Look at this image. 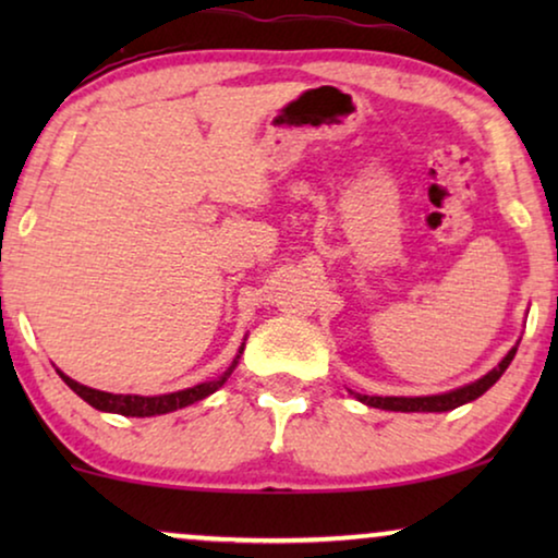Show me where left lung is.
I'll list each match as a JSON object with an SVG mask.
<instances>
[{
  "mask_svg": "<svg viewBox=\"0 0 558 558\" xmlns=\"http://www.w3.org/2000/svg\"><path fill=\"white\" fill-rule=\"evenodd\" d=\"M518 345H521V340H518L515 345L508 350L506 357H502V361L495 365L493 371H487L483 378L472 380V384H468V386L452 388V391L432 393V396H365V393H353V396L361 403H365V407L386 409V411H403V414H411V411H426V414H432V411H452L457 407H462V403L480 399L487 388L498 384V378L506 373L510 361L515 357Z\"/></svg>",
  "mask_w": 558,
  "mask_h": 558,
  "instance_id": "1",
  "label": "left lung"
}]
</instances>
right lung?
Instances as JSON below:
<instances>
[{
    "label": "right lung",
    "instance_id": "obj_1",
    "mask_svg": "<svg viewBox=\"0 0 558 558\" xmlns=\"http://www.w3.org/2000/svg\"><path fill=\"white\" fill-rule=\"evenodd\" d=\"M243 348H246V338H243L239 353H235L233 363L228 365V368L220 373L218 378L213 380H205V384H197L193 388H182V391H174V393H162V396H140V393H109V391H98V388H90V386H83L78 380H73L71 376H65L63 371H58V376L65 380V386L71 388L81 396L83 401L90 403V407L98 409V411H106V414H121V416H159V414H170V411H178V409H185L190 403L195 401H203L208 399L210 393H216L220 386L226 384L228 378H231V373L235 371V365H239L241 355H243Z\"/></svg>",
    "mask_w": 558,
    "mask_h": 558
}]
</instances>
